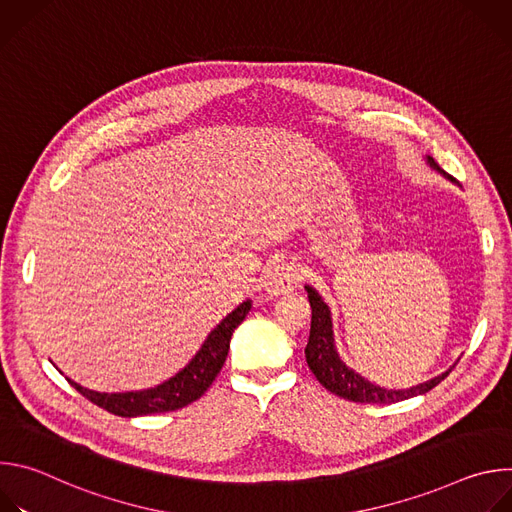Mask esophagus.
I'll list each match as a JSON object with an SVG mask.
<instances>
[{
  "label": "esophagus",
  "instance_id": "1",
  "mask_svg": "<svg viewBox=\"0 0 512 512\" xmlns=\"http://www.w3.org/2000/svg\"><path fill=\"white\" fill-rule=\"evenodd\" d=\"M300 281H302V273L294 263L277 261V263H271L265 271V291L271 298L287 294V291L298 287Z\"/></svg>",
  "mask_w": 512,
  "mask_h": 512
}]
</instances>
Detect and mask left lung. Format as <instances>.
Returning <instances> with one entry per match:
<instances>
[{"instance_id":"8db88e82","label":"left lung","mask_w":512,"mask_h":512,"mask_svg":"<svg viewBox=\"0 0 512 512\" xmlns=\"http://www.w3.org/2000/svg\"><path fill=\"white\" fill-rule=\"evenodd\" d=\"M425 162L431 170L442 174L446 180L456 182L450 174H446L440 166L435 164L431 156H425ZM308 300L312 306V326H310V338L306 346V360L308 367L314 373V377L320 381L322 387H326L330 393L354 401V403H397L405 401L417 395H425L435 385H440L454 367H450L446 373L437 375L429 381H423L419 385H413L409 389H387L381 387L367 377H362L358 371L340 358L336 340H334V324H332V312L330 306L324 302V298L318 294V289L312 285H306Z\"/></svg>"}]
</instances>
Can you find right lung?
Instances as JSON below:
<instances>
[{
  "instance_id": "1",
  "label": "right lung",
  "mask_w": 512,
  "mask_h": 512,
  "mask_svg": "<svg viewBox=\"0 0 512 512\" xmlns=\"http://www.w3.org/2000/svg\"><path fill=\"white\" fill-rule=\"evenodd\" d=\"M251 306H253L251 300H245L243 304H239L229 316H225L221 322H218L214 330H210V334L206 336L198 352L192 356V360L182 371H178L174 377H170L168 381L152 389L125 391V393H99L75 381H70L68 377L66 379L91 403L119 417H139V415L182 409L192 401L200 399L204 391L212 385L216 375L221 373L229 354L231 336L235 328L247 318Z\"/></svg>"
}]
</instances>
